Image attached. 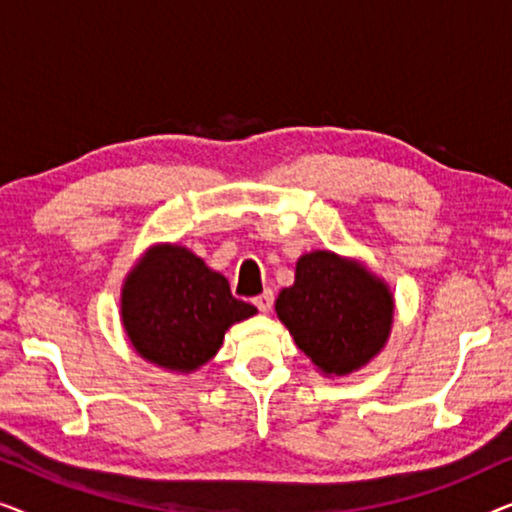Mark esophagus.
I'll return each instance as SVG.
<instances>
[{
    "instance_id": "1",
    "label": "esophagus",
    "mask_w": 512,
    "mask_h": 512,
    "mask_svg": "<svg viewBox=\"0 0 512 512\" xmlns=\"http://www.w3.org/2000/svg\"><path fill=\"white\" fill-rule=\"evenodd\" d=\"M272 303H275V296H272V291H263L261 296L254 298V305L261 312H270L272 310Z\"/></svg>"
}]
</instances>
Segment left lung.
<instances>
[{
	"mask_svg": "<svg viewBox=\"0 0 512 512\" xmlns=\"http://www.w3.org/2000/svg\"><path fill=\"white\" fill-rule=\"evenodd\" d=\"M277 317L324 375H349L387 345L394 324L389 286L333 251L298 258L296 282L279 291Z\"/></svg>",
	"mask_w": 512,
	"mask_h": 512,
	"instance_id": "8db88e82",
	"label": "left lung"
}]
</instances>
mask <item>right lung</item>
<instances>
[{
	"label": "right lung",
	"instance_id": "add662e5",
	"mask_svg": "<svg viewBox=\"0 0 512 512\" xmlns=\"http://www.w3.org/2000/svg\"><path fill=\"white\" fill-rule=\"evenodd\" d=\"M256 307L233 298L228 279L191 249H146L121 291V321L135 352L174 373H193L214 359L223 335Z\"/></svg>",
	"mask_w": 512,
	"mask_h": 512
}]
</instances>
